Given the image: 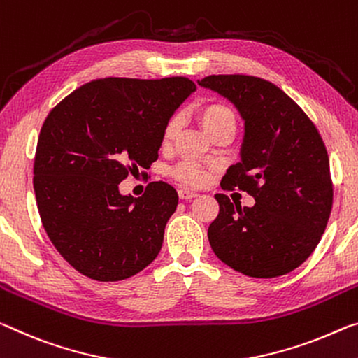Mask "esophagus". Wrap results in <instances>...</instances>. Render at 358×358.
I'll return each mask as SVG.
<instances>
[{
    "instance_id": "obj_1",
    "label": "esophagus",
    "mask_w": 358,
    "mask_h": 358,
    "mask_svg": "<svg viewBox=\"0 0 358 358\" xmlns=\"http://www.w3.org/2000/svg\"><path fill=\"white\" fill-rule=\"evenodd\" d=\"M178 196H180V199L188 201V199H194V197H197V192L192 189H188V188H181V189H178Z\"/></svg>"
}]
</instances>
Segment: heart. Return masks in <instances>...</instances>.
<instances>
[{
  "mask_svg": "<svg viewBox=\"0 0 358 358\" xmlns=\"http://www.w3.org/2000/svg\"><path fill=\"white\" fill-rule=\"evenodd\" d=\"M199 119L202 122L203 129L212 135L215 130L228 126V124H232L236 126V116L234 111L231 110L228 105L220 103V101H210V103L203 105L199 110ZM180 129V122L177 117H172L170 121L166 124L162 132V141L164 143H170L175 137H177ZM173 177L180 180L181 183L185 185H191V186H199L202 183H206V173L202 170L197 169L194 164L191 162H183L173 170Z\"/></svg>",
  "mask_w": 358,
  "mask_h": 358,
  "instance_id": "heart-1",
  "label": "heart"
}]
</instances>
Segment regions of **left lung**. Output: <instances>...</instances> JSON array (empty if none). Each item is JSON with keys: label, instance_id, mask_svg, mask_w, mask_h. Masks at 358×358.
I'll return each mask as SVG.
<instances>
[{"label": "left lung", "instance_id": "8db88e82", "mask_svg": "<svg viewBox=\"0 0 358 358\" xmlns=\"http://www.w3.org/2000/svg\"><path fill=\"white\" fill-rule=\"evenodd\" d=\"M237 108L243 119L241 162L221 188L253 196L234 206L217 194L218 217L208 226L215 255L237 272L272 279L301 266L320 242L333 206L330 161L319 130L274 84L245 75L197 81ZM236 203V202H234Z\"/></svg>", "mask_w": 358, "mask_h": 358}]
</instances>
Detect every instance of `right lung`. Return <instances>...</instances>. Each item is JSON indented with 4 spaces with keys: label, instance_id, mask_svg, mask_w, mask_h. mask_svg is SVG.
Masks as SVG:
<instances>
[{
    "label": "right lung",
    "instance_id": "1",
    "mask_svg": "<svg viewBox=\"0 0 358 358\" xmlns=\"http://www.w3.org/2000/svg\"><path fill=\"white\" fill-rule=\"evenodd\" d=\"M194 90L181 76L95 79L48 115L33 188L50 242L83 275L129 279L161 252L177 191L155 181L135 199L119 183L156 161L164 127Z\"/></svg>",
    "mask_w": 358,
    "mask_h": 358
}]
</instances>
